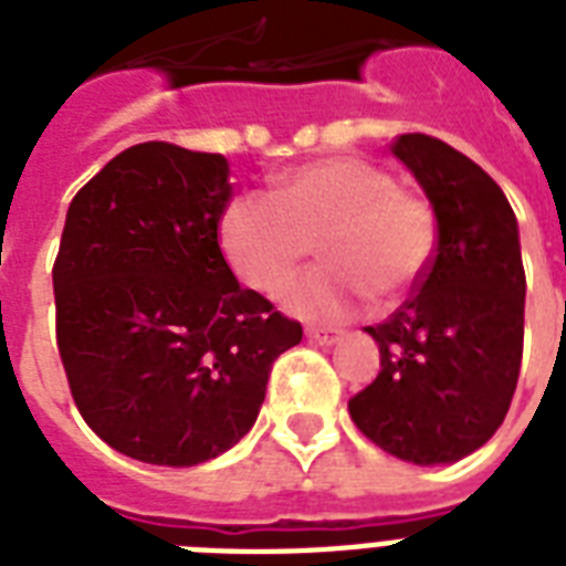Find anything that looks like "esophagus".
<instances>
[{
  "instance_id": "34e87169",
  "label": "esophagus",
  "mask_w": 566,
  "mask_h": 566,
  "mask_svg": "<svg viewBox=\"0 0 566 566\" xmlns=\"http://www.w3.org/2000/svg\"><path fill=\"white\" fill-rule=\"evenodd\" d=\"M308 340L319 346H332L340 340V332H335V328H308Z\"/></svg>"
}]
</instances>
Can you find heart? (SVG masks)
I'll return each mask as SVG.
<instances>
[{
  "label": "heart",
  "instance_id": "b5f03b06",
  "mask_svg": "<svg viewBox=\"0 0 566 566\" xmlns=\"http://www.w3.org/2000/svg\"><path fill=\"white\" fill-rule=\"evenodd\" d=\"M217 231L231 270L266 296L291 282L317 243L326 264L284 291V305L305 319L349 317L367 293L381 305L405 300L438 249L429 199L353 155L284 172L273 196L238 193Z\"/></svg>",
  "mask_w": 566,
  "mask_h": 566
}]
</instances>
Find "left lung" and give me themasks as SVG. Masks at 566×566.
<instances>
[{"label": "left lung", "mask_w": 566, "mask_h": 566, "mask_svg": "<svg viewBox=\"0 0 566 566\" xmlns=\"http://www.w3.org/2000/svg\"><path fill=\"white\" fill-rule=\"evenodd\" d=\"M390 153L429 196L438 249L417 293L367 326L381 370L349 413L390 455L452 464L493 438L517 390L526 308L517 217L500 185L438 137L399 135Z\"/></svg>", "instance_id": "8db88e82"}]
</instances>
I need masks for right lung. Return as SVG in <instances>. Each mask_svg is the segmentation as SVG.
Wrapping results in <instances>:
<instances>
[{
	"mask_svg": "<svg viewBox=\"0 0 566 566\" xmlns=\"http://www.w3.org/2000/svg\"><path fill=\"white\" fill-rule=\"evenodd\" d=\"M229 161L176 144L111 158L66 211L52 266L57 353L84 422L123 455L193 467L255 422L302 326L240 287L217 229Z\"/></svg>",
	"mask_w": 566,
	"mask_h": 566,
	"instance_id": "obj_1",
	"label": "right lung"
}]
</instances>
